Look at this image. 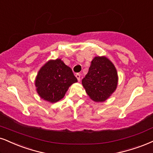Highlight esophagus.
<instances>
[{
	"label": "esophagus",
	"instance_id": "34e87169",
	"mask_svg": "<svg viewBox=\"0 0 153 153\" xmlns=\"http://www.w3.org/2000/svg\"><path fill=\"white\" fill-rule=\"evenodd\" d=\"M76 77L77 80H78V82H80V74H76Z\"/></svg>",
	"mask_w": 153,
	"mask_h": 153
}]
</instances>
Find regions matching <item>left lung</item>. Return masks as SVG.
<instances>
[{
    "label": "left lung",
    "mask_w": 153,
    "mask_h": 153,
    "mask_svg": "<svg viewBox=\"0 0 153 153\" xmlns=\"http://www.w3.org/2000/svg\"><path fill=\"white\" fill-rule=\"evenodd\" d=\"M118 82V72L112 62L105 56H98L91 61L82 83L90 99L103 102L116 91Z\"/></svg>",
    "instance_id": "1"
}]
</instances>
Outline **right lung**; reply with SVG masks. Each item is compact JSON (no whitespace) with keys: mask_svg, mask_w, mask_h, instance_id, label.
Segmentation results:
<instances>
[{"mask_svg":"<svg viewBox=\"0 0 153 153\" xmlns=\"http://www.w3.org/2000/svg\"><path fill=\"white\" fill-rule=\"evenodd\" d=\"M77 82L72 70L61 59H50L40 68L35 81L41 99L56 103L65 97L68 88Z\"/></svg>","mask_w":153,"mask_h":153,"instance_id":"add662e5","label":"right lung"}]
</instances>
